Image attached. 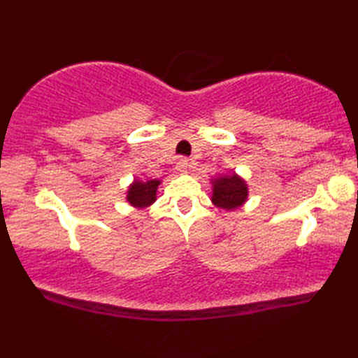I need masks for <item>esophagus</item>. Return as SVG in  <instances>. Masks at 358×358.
I'll return each instance as SVG.
<instances>
[{"label": "esophagus", "mask_w": 358, "mask_h": 358, "mask_svg": "<svg viewBox=\"0 0 358 358\" xmlns=\"http://www.w3.org/2000/svg\"><path fill=\"white\" fill-rule=\"evenodd\" d=\"M189 167H191V162H189L187 158H180L177 166H175V169H177L178 173H186L189 171Z\"/></svg>", "instance_id": "esophagus-1"}]
</instances>
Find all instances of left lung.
<instances>
[{
  "label": "left lung",
  "instance_id": "8db88e82",
  "mask_svg": "<svg viewBox=\"0 0 358 358\" xmlns=\"http://www.w3.org/2000/svg\"><path fill=\"white\" fill-rule=\"evenodd\" d=\"M212 196L210 200L217 208H222L227 212L241 208L246 203L249 189L246 181L240 175H222L218 178H212Z\"/></svg>",
  "mask_w": 358,
  "mask_h": 358
}]
</instances>
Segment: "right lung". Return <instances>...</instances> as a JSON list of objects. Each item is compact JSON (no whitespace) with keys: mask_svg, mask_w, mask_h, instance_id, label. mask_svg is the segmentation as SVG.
Instances as JSON below:
<instances>
[{"mask_svg":"<svg viewBox=\"0 0 358 358\" xmlns=\"http://www.w3.org/2000/svg\"><path fill=\"white\" fill-rule=\"evenodd\" d=\"M159 183H162L159 180H134L132 185L127 187V203L136 209L150 206V204L155 203L157 200V189Z\"/></svg>","mask_w":358,"mask_h":358,"instance_id":"obj_1","label":"right lung"}]
</instances>
